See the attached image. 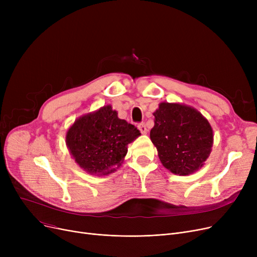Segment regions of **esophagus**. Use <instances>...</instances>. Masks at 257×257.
<instances>
[{"instance_id": "1", "label": "esophagus", "mask_w": 257, "mask_h": 257, "mask_svg": "<svg viewBox=\"0 0 257 257\" xmlns=\"http://www.w3.org/2000/svg\"><path fill=\"white\" fill-rule=\"evenodd\" d=\"M139 129H140V131L143 133V134H147V127H146V125H145V123H141V124H139Z\"/></svg>"}]
</instances>
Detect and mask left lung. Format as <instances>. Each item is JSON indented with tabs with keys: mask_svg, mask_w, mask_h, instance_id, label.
Listing matches in <instances>:
<instances>
[{
	"mask_svg": "<svg viewBox=\"0 0 257 257\" xmlns=\"http://www.w3.org/2000/svg\"><path fill=\"white\" fill-rule=\"evenodd\" d=\"M153 115L150 139L163 166L176 175H190L203 167L213 144L208 120L179 103H160Z\"/></svg>",
	"mask_w": 257,
	"mask_h": 257,
	"instance_id": "left-lung-1",
	"label": "left lung"
}]
</instances>
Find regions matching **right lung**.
<instances>
[{
  "mask_svg": "<svg viewBox=\"0 0 257 257\" xmlns=\"http://www.w3.org/2000/svg\"><path fill=\"white\" fill-rule=\"evenodd\" d=\"M140 136L136 126L118 118L112 107L106 105L77 118L67 130L65 141L81 169L90 175L103 176L121 165L128 144Z\"/></svg>",
  "mask_w": 257,
  "mask_h": 257,
  "instance_id": "right-lung-1",
  "label": "right lung"
}]
</instances>
